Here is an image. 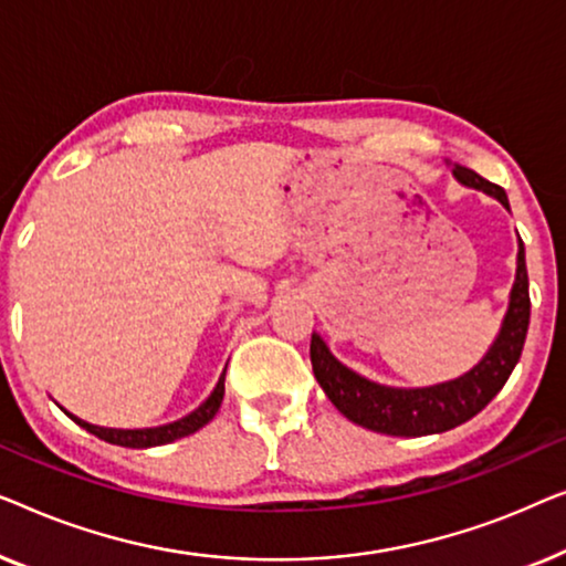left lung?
I'll list each match as a JSON object with an SVG mask.
<instances>
[{
    "label": "left lung",
    "instance_id": "obj_1",
    "mask_svg": "<svg viewBox=\"0 0 566 566\" xmlns=\"http://www.w3.org/2000/svg\"><path fill=\"white\" fill-rule=\"evenodd\" d=\"M453 177L461 185L482 189L511 210L505 189L482 179L476 171L453 164ZM528 321V272H525L523 241L518 238V269H515L511 305H507L503 328H500V336L488 356L474 369H469L464 377L418 389L377 385V381L364 379L361 374L340 364L317 333H313V340H310V361H313L315 379L321 381L323 392L352 423L369 428L374 433L416 439V436L451 431V428L474 418L482 408H488V402L503 389L521 359Z\"/></svg>",
    "mask_w": 566,
    "mask_h": 566
}]
</instances>
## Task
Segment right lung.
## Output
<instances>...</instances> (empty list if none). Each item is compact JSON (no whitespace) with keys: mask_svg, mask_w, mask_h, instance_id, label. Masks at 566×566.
Masks as SVG:
<instances>
[{"mask_svg":"<svg viewBox=\"0 0 566 566\" xmlns=\"http://www.w3.org/2000/svg\"><path fill=\"white\" fill-rule=\"evenodd\" d=\"M222 395H226V371H222V377L218 381V387L212 389V395L207 397V400L197 408L195 412H189L181 420H174L169 426H158V428H135V431H123V428H102V426H92L86 423V420L71 416H66L74 420L76 426H82L84 431H90L92 436H97V439L107 441V443H115V446H125V449H150V446H164V443H171L177 439H185V436L200 431L202 426L210 423L214 418V412L220 410V402H222Z\"/></svg>","mask_w":566,"mask_h":566,"instance_id":"right-lung-1","label":"right lung"}]
</instances>
